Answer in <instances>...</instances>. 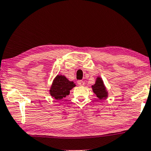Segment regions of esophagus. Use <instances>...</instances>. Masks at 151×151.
I'll return each mask as SVG.
<instances>
[{
	"label": "esophagus",
	"instance_id": "obj_1",
	"mask_svg": "<svg viewBox=\"0 0 151 151\" xmlns=\"http://www.w3.org/2000/svg\"><path fill=\"white\" fill-rule=\"evenodd\" d=\"M78 86H83L85 85V82L83 81H78Z\"/></svg>",
	"mask_w": 151,
	"mask_h": 151
}]
</instances>
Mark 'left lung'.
Here are the masks:
<instances>
[{
  "label": "left lung",
  "instance_id": "1",
  "mask_svg": "<svg viewBox=\"0 0 151 151\" xmlns=\"http://www.w3.org/2000/svg\"><path fill=\"white\" fill-rule=\"evenodd\" d=\"M93 93L100 100H105L108 97V91L101 77H97L95 83L92 86Z\"/></svg>",
  "mask_w": 151,
  "mask_h": 151
}]
</instances>
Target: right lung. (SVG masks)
<instances>
[{"mask_svg":"<svg viewBox=\"0 0 151 151\" xmlns=\"http://www.w3.org/2000/svg\"><path fill=\"white\" fill-rule=\"evenodd\" d=\"M76 87L73 81H70L65 76L57 75L51 84L49 93L51 96L58 100H61L70 94V90Z\"/></svg>","mask_w":151,"mask_h":151,"instance_id":"right-lung-1","label":"right lung"}]
</instances>
